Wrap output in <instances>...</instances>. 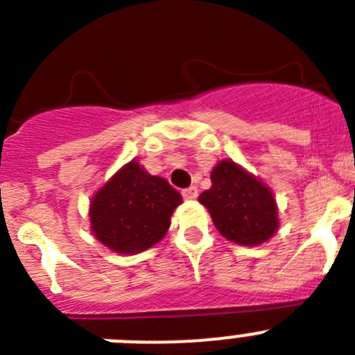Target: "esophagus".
<instances>
[{"label": "esophagus", "instance_id": "obj_1", "mask_svg": "<svg viewBox=\"0 0 355 355\" xmlns=\"http://www.w3.org/2000/svg\"><path fill=\"white\" fill-rule=\"evenodd\" d=\"M181 193H183L184 199H197V196H199V190H197V187H188V188H184Z\"/></svg>", "mask_w": 355, "mask_h": 355}]
</instances>
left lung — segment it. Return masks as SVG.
Listing matches in <instances>:
<instances>
[{
    "label": "left lung",
    "instance_id": "obj_1",
    "mask_svg": "<svg viewBox=\"0 0 355 355\" xmlns=\"http://www.w3.org/2000/svg\"><path fill=\"white\" fill-rule=\"evenodd\" d=\"M222 236L240 245H258L279 227L272 192L234 162H220L211 172V188L199 196Z\"/></svg>",
    "mask_w": 355,
    "mask_h": 355
}]
</instances>
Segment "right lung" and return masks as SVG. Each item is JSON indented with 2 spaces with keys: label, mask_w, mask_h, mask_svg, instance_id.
Segmentation results:
<instances>
[{
  "label": "right lung",
  "mask_w": 355,
  "mask_h": 355,
  "mask_svg": "<svg viewBox=\"0 0 355 355\" xmlns=\"http://www.w3.org/2000/svg\"><path fill=\"white\" fill-rule=\"evenodd\" d=\"M181 202L180 192L167 180L131 162L94 197L92 233L115 252H140L165 236L172 211Z\"/></svg>",
  "instance_id": "add662e5"
}]
</instances>
